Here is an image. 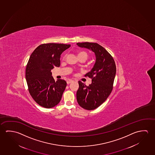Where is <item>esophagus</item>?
<instances>
[{
	"instance_id": "obj_1",
	"label": "esophagus",
	"mask_w": 155,
	"mask_h": 155,
	"mask_svg": "<svg viewBox=\"0 0 155 155\" xmlns=\"http://www.w3.org/2000/svg\"><path fill=\"white\" fill-rule=\"evenodd\" d=\"M72 81H72V80H71V79H69V80H68V81H67V84H70V83H72Z\"/></svg>"
}]
</instances>
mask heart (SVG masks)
I'll return each mask as SVG.
<instances>
[{"label": "heart", "instance_id": "obj_1", "mask_svg": "<svg viewBox=\"0 0 155 155\" xmlns=\"http://www.w3.org/2000/svg\"><path fill=\"white\" fill-rule=\"evenodd\" d=\"M66 56V55H64V56L63 57V58H65ZM78 56L79 58H81V57H84L86 59L87 58L88 54L85 51H80V52H79L78 53Z\"/></svg>", "mask_w": 155, "mask_h": 155}]
</instances>
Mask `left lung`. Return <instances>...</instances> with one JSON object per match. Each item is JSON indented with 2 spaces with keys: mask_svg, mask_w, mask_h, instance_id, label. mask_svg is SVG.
<instances>
[{
  "mask_svg": "<svg viewBox=\"0 0 155 155\" xmlns=\"http://www.w3.org/2000/svg\"><path fill=\"white\" fill-rule=\"evenodd\" d=\"M77 45L89 48L95 53L96 61L91 71L85 76L92 79L89 86L78 81L77 100L84 109L92 110L101 105L109 96L113 89L116 66L111 55L96 43H78Z\"/></svg>",
  "mask_w": 155,
  "mask_h": 155,
  "instance_id": "left-lung-1",
  "label": "left lung"
}]
</instances>
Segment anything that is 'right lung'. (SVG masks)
<instances>
[{"mask_svg": "<svg viewBox=\"0 0 155 155\" xmlns=\"http://www.w3.org/2000/svg\"><path fill=\"white\" fill-rule=\"evenodd\" d=\"M70 46V44H43L31 54L26 67L25 78L29 93L41 107L52 108L61 100L66 81H55L51 70L60 66L61 53Z\"/></svg>", "mask_w": 155, "mask_h": 155, "instance_id": "obj_1", "label": "right lung"}]
</instances>
